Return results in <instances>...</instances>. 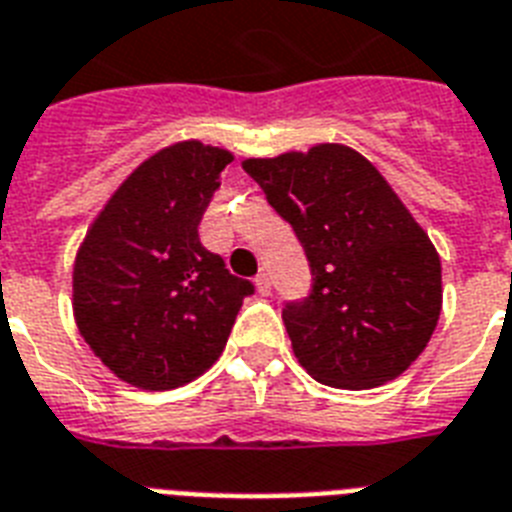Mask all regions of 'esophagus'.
Here are the masks:
<instances>
[{
	"label": "esophagus",
	"mask_w": 512,
	"mask_h": 512,
	"mask_svg": "<svg viewBox=\"0 0 512 512\" xmlns=\"http://www.w3.org/2000/svg\"><path fill=\"white\" fill-rule=\"evenodd\" d=\"M256 290H259L261 296H269V290H272V280H269L267 272H261V275H256Z\"/></svg>",
	"instance_id": "obj_1"
}]
</instances>
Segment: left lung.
Here are the masks:
<instances>
[{
  "label": "left lung",
  "mask_w": 512,
  "mask_h": 512,
  "mask_svg": "<svg viewBox=\"0 0 512 512\" xmlns=\"http://www.w3.org/2000/svg\"><path fill=\"white\" fill-rule=\"evenodd\" d=\"M243 169L312 267L309 296L282 309L301 367L351 391L402 375L439 322L441 261L391 185L346 145L248 158Z\"/></svg>",
  "instance_id": "obj_1"
}]
</instances>
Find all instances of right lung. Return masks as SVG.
Returning <instances> with one entry per match:
<instances>
[{"instance_id":"add662e5","label":"right lung","mask_w":512,"mask_h":512,"mask_svg":"<svg viewBox=\"0 0 512 512\" xmlns=\"http://www.w3.org/2000/svg\"><path fill=\"white\" fill-rule=\"evenodd\" d=\"M232 153L177 142L113 192L73 264V317L121 380L169 391L222 357L253 282L203 248L198 224Z\"/></svg>"}]
</instances>
